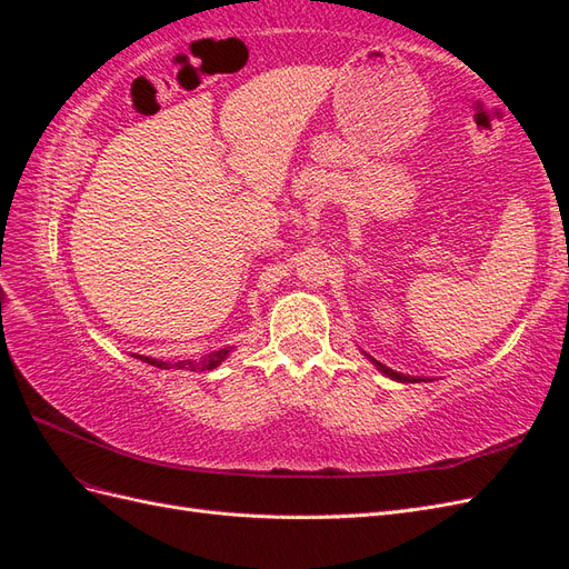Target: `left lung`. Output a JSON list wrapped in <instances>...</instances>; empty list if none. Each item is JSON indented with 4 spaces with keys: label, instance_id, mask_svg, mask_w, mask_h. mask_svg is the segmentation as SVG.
Here are the masks:
<instances>
[{
    "label": "left lung",
    "instance_id": "obj_1",
    "mask_svg": "<svg viewBox=\"0 0 569 569\" xmlns=\"http://www.w3.org/2000/svg\"><path fill=\"white\" fill-rule=\"evenodd\" d=\"M366 353V351H363ZM368 356V360H370V363L377 368V370H380L382 375H387L389 377V380H396V382H427L425 380V377H416V375H403V372H396V370H391V368H387L385 363H380V360H375L370 353H366ZM429 382H432V380H429Z\"/></svg>",
    "mask_w": 569,
    "mask_h": 569
}]
</instances>
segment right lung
Wrapping results in <instances>:
<instances>
[{"label": "right lung", "instance_id": "add662e5", "mask_svg": "<svg viewBox=\"0 0 569 569\" xmlns=\"http://www.w3.org/2000/svg\"><path fill=\"white\" fill-rule=\"evenodd\" d=\"M230 353H232V347H226V349H218V351L206 353L199 360H178V363H166V360L149 358V356H134V358H140L142 363H149V366L161 368V370L178 368V370H199L201 372V370H216Z\"/></svg>", "mask_w": 569, "mask_h": 569}]
</instances>
